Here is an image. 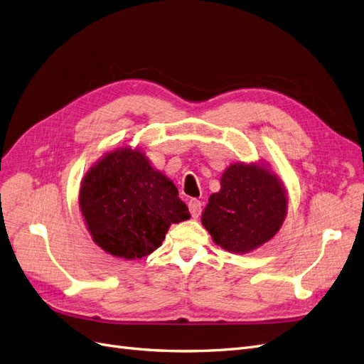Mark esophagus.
<instances>
[{"instance_id":"obj_1","label":"esophagus","mask_w":364,"mask_h":364,"mask_svg":"<svg viewBox=\"0 0 364 364\" xmlns=\"http://www.w3.org/2000/svg\"><path fill=\"white\" fill-rule=\"evenodd\" d=\"M188 208H190V213L193 218H197L202 214V202L197 200V199H191L188 202Z\"/></svg>"}]
</instances>
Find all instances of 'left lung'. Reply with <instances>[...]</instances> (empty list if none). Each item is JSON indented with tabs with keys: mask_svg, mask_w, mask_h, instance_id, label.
I'll use <instances>...</instances> for the list:
<instances>
[{
	"mask_svg": "<svg viewBox=\"0 0 364 364\" xmlns=\"http://www.w3.org/2000/svg\"><path fill=\"white\" fill-rule=\"evenodd\" d=\"M289 209L287 190L266 161L232 162L209 196L202 225L230 253H247L278 234Z\"/></svg>",
	"mask_w": 364,
	"mask_h": 364,
	"instance_id": "8db88e82",
	"label": "left lung"
}]
</instances>
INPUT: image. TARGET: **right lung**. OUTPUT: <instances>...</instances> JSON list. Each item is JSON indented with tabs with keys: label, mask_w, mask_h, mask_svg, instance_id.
Segmentation results:
<instances>
[{
	"label": "right lung",
	"mask_w": 364,
	"mask_h": 364,
	"mask_svg": "<svg viewBox=\"0 0 364 364\" xmlns=\"http://www.w3.org/2000/svg\"><path fill=\"white\" fill-rule=\"evenodd\" d=\"M79 203L94 243L123 259L150 255L173 223L191 217L173 181L130 146L106 151L86 171Z\"/></svg>",
	"instance_id": "add662e5"
}]
</instances>
